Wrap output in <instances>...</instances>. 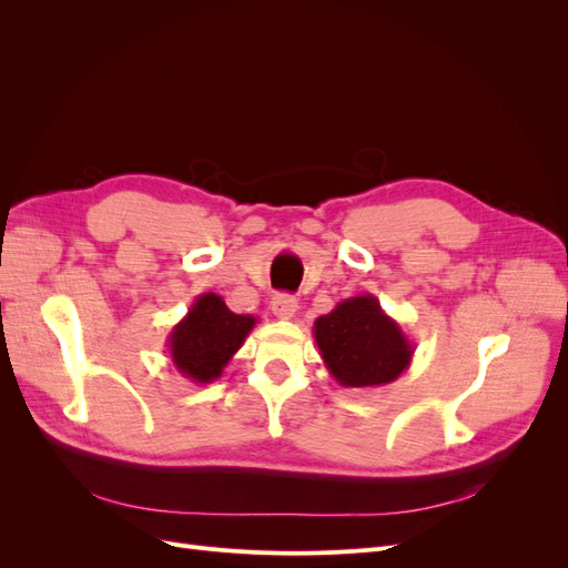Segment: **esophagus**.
Masks as SVG:
<instances>
[{
	"label": "esophagus",
	"instance_id": "1",
	"mask_svg": "<svg viewBox=\"0 0 568 568\" xmlns=\"http://www.w3.org/2000/svg\"><path fill=\"white\" fill-rule=\"evenodd\" d=\"M296 311H298V301H296L294 296H288V294L274 296V301H272V313L277 315L280 320H291V317L296 315Z\"/></svg>",
	"mask_w": 568,
	"mask_h": 568
}]
</instances>
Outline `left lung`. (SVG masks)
<instances>
[{
    "mask_svg": "<svg viewBox=\"0 0 568 568\" xmlns=\"http://www.w3.org/2000/svg\"><path fill=\"white\" fill-rule=\"evenodd\" d=\"M313 336L326 369L346 388H376L398 379L415 346L372 294L341 301L315 320Z\"/></svg>",
    "mask_w": 568,
    "mask_h": 568,
    "instance_id": "left-lung-1",
    "label": "left lung"
}]
</instances>
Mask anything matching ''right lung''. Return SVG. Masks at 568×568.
Wrapping results in <instances>:
<instances>
[{
    "label": "right lung",
    "mask_w": 568,
    "mask_h": 568,
    "mask_svg": "<svg viewBox=\"0 0 568 568\" xmlns=\"http://www.w3.org/2000/svg\"><path fill=\"white\" fill-rule=\"evenodd\" d=\"M257 317L236 315L217 294H201L168 334V353L175 369L194 384H211L244 346Z\"/></svg>",
    "instance_id": "right-lung-1"
}]
</instances>
